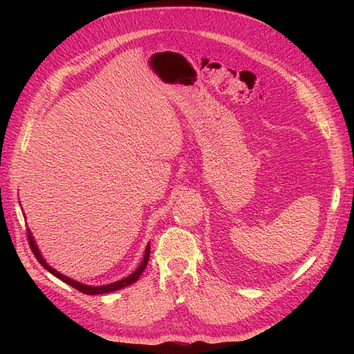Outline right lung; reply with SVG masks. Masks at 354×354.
<instances>
[{
    "instance_id": "obj_1",
    "label": "right lung",
    "mask_w": 354,
    "mask_h": 354,
    "mask_svg": "<svg viewBox=\"0 0 354 354\" xmlns=\"http://www.w3.org/2000/svg\"><path fill=\"white\" fill-rule=\"evenodd\" d=\"M28 241H29V246H30L32 252H34V255L37 257V260L39 261V264H41L42 267H44V269H47L51 274H55L56 277H59L60 281H63L65 283H68V285L73 286L75 289H78L80 292H82V294H87V295H97V294H108V292H113V291H118V289L125 288V286H128V285H131V283L137 282V281H138V277L142 276L143 270L146 269L147 261H149V254H151V245H147V246H146V251H145V255H143V260H142L140 266L137 267L136 272H133L130 276L124 277V279L118 281V282H113V283H109V285H103V286H90V285H84V283H81V282L73 281V279H71V277H68V276H65V274L59 273L57 270L53 269L51 266H48V263H47L44 259H42V255H41V252H39V250H38V246H37V243H35V241H34V236H32V233H30V230H29V229H28Z\"/></svg>"
}]
</instances>
